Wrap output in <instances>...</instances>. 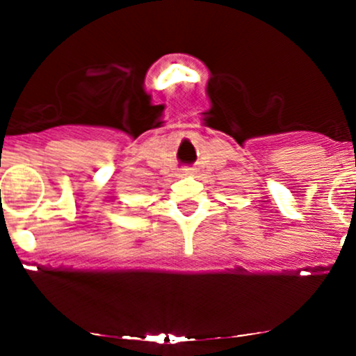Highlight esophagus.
Listing matches in <instances>:
<instances>
[{"instance_id":"34e87169","label":"esophagus","mask_w":356,"mask_h":356,"mask_svg":"<svg viewBox=\"0 0 356 356\" xmlns=\"http://www.w3.org/2000/svg\"><path fill=\"white\" fill-rule=\"evenodd\" d=\"M182 175H189L192 172V167H184V169H181Z\"/></svg>"}]
</instances>
